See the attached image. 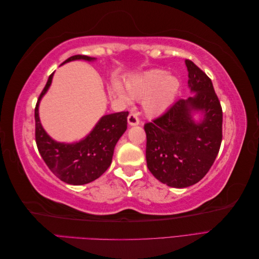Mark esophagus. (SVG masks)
Wrapping results in <instances>:
<instances>
[{"instance_id": "esophagus-1", "label": "esophagus", "mask_w": 259, "mask_h": 259, "mask_svg": "<svg viewBox=\"0 0 259 259\" xmlns=\"http://www.w3.org/2000/svg\"><path fill=\"white\" fill-rule=\"evenodd\" d=\"M127 122H128L130 125H132V126H134V125H138V124L140 123V121H139V119H138V116H137L136 114H134V113H131V114L128 115Z\"/></svg>"}]
</instances>
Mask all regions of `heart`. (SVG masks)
<instances>
[{"label":"heart","instance_id":"1","mask_svg":"<svg viewBox=\"0 0 259 259\" xmlns=\"http://www.w3.org/2000/svg\"><path fill=\"white\" fill-rule=\"evenodd\" d=\"M180 83L174 75H167L164 70H150L126 81L128 95L143 100L144 110L149 115H160L174 103ZM114 92L124 101H130L119 84H114Z\"/></svg>","mask_w":259,"mask_h":259}]
</instances>
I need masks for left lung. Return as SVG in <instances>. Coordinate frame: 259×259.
<instances>
[{"instance_id": "1", "label": "left lung", "mask_w": 259, "mask_h": 259, "mask_svg": "<svg viewBox=\"0 0 259 259\" xmlns=\"http://www.w3.org/2000/svg\"><path fill=\"white\" fill-rule=\"evenodd\" d=\"M193 97L179 99L167 111L145 124L146 160L151 174L174 188L199 183L213 165L223 139V109L209 77L186 60ZM192 111H202L194 122Z\"/></svg>"}]
</instances>
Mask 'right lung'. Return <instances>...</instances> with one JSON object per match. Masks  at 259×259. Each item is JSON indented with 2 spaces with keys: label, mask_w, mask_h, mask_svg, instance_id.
<instances>
[{
  "label": "right lung",
  "mask_w": 259,
  "mask_h": 259,
  "mask_svg": "<svg viewBox=\"0 0 259 259\" xmlns=\"http://www.w3.org/2000/svg\"><path fill=\"white\" fill-rule=\"evenodd\" d=\"M84 59L85 55H74L62 62ZM54 72L40 94L34 109L35 142L46 165L62 182L70 185H85L103 175L110 166L114 147L127 128V111L104 115L90 134L79 143L64 144L53 140L42 127L38 117V104L52 84Z\"/></svg>",
  "instance_id": "obj_1"
}]
</instances>
